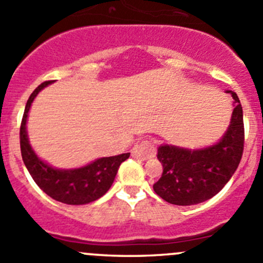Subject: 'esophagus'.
Returning <instances> with one entry per match:
<instances>
[{"label":"esophagus","mask_w":263,"mask_h":263,"mask_svg":"<svg viewBox=\"0 0 263 263\" xmlns=\"http://www.w3.org/2000/svg\"><path fill=\"white\" fill-rule=\"evenodd\" d=\"M156 154L155 144L150 140H142L139 144L135 145L131 150V155L134 158L140 159V160H147V159L154 158Z\"/></svg>","instance_id":"1"}]
</instances>
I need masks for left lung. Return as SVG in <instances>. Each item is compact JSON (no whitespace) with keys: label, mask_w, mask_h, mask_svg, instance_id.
<instances>
[{"label":"left lung","mask_w":263,"mask_h":263,"mask_svg":"<svg viewBox=\"0 0 263 263\" xmlns=\"http://www.w3.org/2000/svg\"><path fill=\"white\" fill-rule=\"evenodd\" d=\"M227 92L232 94L235 108L229 128L217 144L201 150L172 145L158 148L163 174L153 187L166 202L190 206L210 200L237 171L245 148L243 109L238 95Z\"/></svg>","instance_id":"1"}]
</instances>
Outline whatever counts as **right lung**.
<instances>
[{"instance_id":"add662e5","label":"right lung","mask_w":263,"mask_h":263,"mask_svg":"<svg viewBox=\"0 0 263 263\" xmlns=\"http://www.w3.org/2000/svg\"><path fill=\"white\" fill-rule=\"evenodd\" d=\"M50 82L46 81L39 85L26 102L20 126L21 156L34 182L53 200L67 205L90 203L107 193L115 181L119 165L128 159L129 153L98 159L89 165L70 171L54 169L42 161L29 144L25 124L34 98Z\"/></svg>"}]
</instances>
